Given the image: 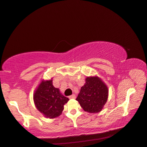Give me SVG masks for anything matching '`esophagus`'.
<instances>
[{"label":"esophagus","mask_w":147,"mask_h":147,"mask_svg":"<svg viewBox=\"0 0 147 147\" xmlns=\"http://www.w3.org/2000/svg\"><path fill=\"white\" fill-rule=\"evenodd\" d=\"M76 98V96H75L74 94L69 96V99H73V98Z\"/></svg>","instance_id":"1"}]
</instances>
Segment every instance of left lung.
Listing matches in <instances>:
<instances>
[{
  "label": "left lung",
  "instance_id": "8db88e82",
  "mask_svg": "<svg viewBox=\"0 0 147 147\" xmlns=\"http://www.w3.org/2000/svg\"><path fill=\"white\" fill-rule=\"evenodd\" d=\"M108 89L98 76L87 77L86 83L81 88L76 100L85 111L98 113L107 102Z\"/></svg>",
  "mask_w": 147,
  "mask_h": 147
}]
</instances>
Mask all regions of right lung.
Wrapping results in <instances>:
<instances>
[{"label":"right lung","instance_id":"right-lung-1","mask_svg":"<svg viewBox=\"0 0 147 147\" xmlns=\"http://www.w3.org/2000/svg\"><path fill=\"white\" fill-rule=\"evenodd\" d=\"M52 81V79L42 81L33 95L36 108L50 119L59 116L63 110L65 104L69 100L60 93L59 89L53 86Z\"/></svg>","mask_w":147,"mask_h":147}]
</instances>
